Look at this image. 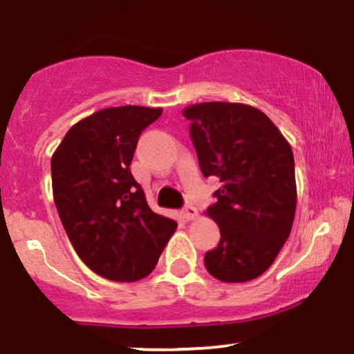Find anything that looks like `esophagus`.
Masks as SVG:
<instances>
[{
  "mask_svg": "<svg viewBox=\"0 0 354 354\" xmlns=\"http://www.w3.org/2000/svg\"><path fill=\"white\" fill-rule=\"evenodd\" d=\"M181 216L186 221L194 220L197 216V209H196V207H192V205H185V207H183V210H181Z\"/></svg>",
  "mask_w": 354,
  "mask_h": 354,
  "instance_id": "esophagus-1",
  "label": "esophagus"
}]
</instances>
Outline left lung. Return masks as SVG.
Returning a JSON list of instances; mask_svg holds the SVG:
<instances>
[{"label": "left lung", "mask_w": 354, "mask_h": 354, "mask_svg": "<svg viewBox=\"0 0 354 354\" xmlns=\"http://www.w3.org/2000/svg\"><path fill=\"white\" fill-rule=\"evenodd\" d=\"M201 171L220 180L205 215L216 221L220 243L205 252L210 275L241 283L262 275L290 236L296 212L295 158L270 118L243 103L187 106Z\"/></svg>", "instance_id": "left-lung-1"}]
</instances>
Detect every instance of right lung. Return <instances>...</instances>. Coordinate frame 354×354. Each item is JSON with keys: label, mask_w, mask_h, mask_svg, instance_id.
Masks as SVG:
<instances>
[{"label": "right lung", "mask_w": 354, "mask_h": 354, "mask_svg": "<svg viewBox=\"0 0 354 354\" xmlns=\"http://www.w3.org/2000/svg\"><path fill=\"white\" fill-rule=\"evenodd\" d=\"M162 108L113 106L84 118L51 157L53 199L86 266L113 281H138L157 266L176 221L150 209L129 165Z\"/></svg>", "instance_id": "right-lung-1"}]
</instances>
